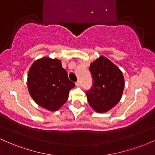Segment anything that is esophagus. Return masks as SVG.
<instances>
[{
    "label": "esophagus",
    "instance_id": "34e87169",
    "mask_svg": "<svg viewBox=\"0 0 155 155\" xmlns=\"http://www.w3.org/2000/svg\"><path fill=\"white\" fill-rule=\"evenodd\" d=\"M80 84H81V83H80V81H77L76 82V86H80Z\"/></svg>",
    "mask_w": 155,
    "mask_h": 155
}]
</instances>
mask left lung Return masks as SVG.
<instances>
[{
    "instance_id": "1",
    "label": "left lung",
    "mask_w": 155,
    "mask_h": 155,
    "mask_svg": "<svg viewBox=\"0 0 155 155\" xmlns=\"http://www.w3.org/2000/svg\"><path fill=\"white\" fill-rule=\"evenodd\" d=\"M92 87L86 91L89 104L98 113L108 111L120 102L124 87L122 73L109 60L101 56L91 63Z\"/></svg>"
}]
</instances>
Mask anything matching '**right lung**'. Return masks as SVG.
Returning a JSON list of instances; mask_svg holds the SVG:
<instances>
[{"label":"right lung","mask_w":155,"mask_h":155,"mask_svg":"<svg viewBox=\"0 0 155 155\" xmlns=\"http://www.w3.org/2000/svg\"><path fill=\"white\" fill-rule=\"evenodd\" d=\"M28 90L40 106L56 111L66 102L70 90L75 84L58 59L44 58L36 60L28 76Z\"/></svg>","instance_id":"obj_1"}]
</instances>
